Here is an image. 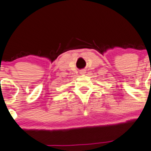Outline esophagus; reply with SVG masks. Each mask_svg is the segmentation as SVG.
Segmentation results:
<instances>
[{
    "mask_svg": "<svg viewBox=\"0 0 151 151\" xmlns=\"http://www.w3.org/2000/svg\"><path fill=\"white\" fill-rule=\"evenodd\" d=\"M85 72H86V71H85V70H82L80 71V74H85Z\"/></svg>",
    "mask_w": 151,
    "mask_h": 151,
    "instance_id": "obj_1",
    "label": "esophagus"
}]
</instances>
